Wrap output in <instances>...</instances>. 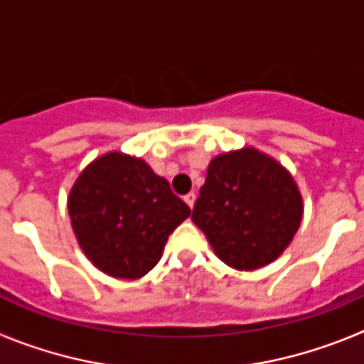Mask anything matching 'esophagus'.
<instances>
[{"mask_svg": "<svg viewBox=\"0 0 364 364\" xmlns=\"http://www.w3.org/2000/svg\"><path fill=\"white\" fill-rule=\"evenodd\" d=\"M184 200H186V204L189 205V208H191L193 210V205H195V200H197V195H195V193H188V195H186L184 197Z\"/></svg>", "mask_w": 364, "mask_h": 364, "instance_id": "esophagus-1", "label": "esophagus"}]
</instances>
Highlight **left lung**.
I'll use <instances>...</instances> for the list:
<instances>
[{
	"instance_id": "left-lung-1",
	"label": "left lung",
	"mask_w": 364,
	"mask_h": 364,
	"mask_svg": "<svg viewBox=\"0 0 364 364\" xmlns=\"http://www.w3.org/2000/svg\"><path fill=\"white\" fill-rule=\"evenodd\" d=\"M301 218L302 197L294 176L253 147L211 160L191 213L218 259L240 272L277 259Z\"/></svg>"
}]
</instances>
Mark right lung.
<instances>
[{
	"mask_svg": "<svg viewBox=\"0 0 364 364\" xmlns=\"http://www.w3.org/2000/svg\"><path fill=\"white\" fill-rule=\"evenodd\" d=\"M69 217L82 252L100 272L140 279L156 266L167 237L191 213L142 159L102 154L76 178Z\"/></svg>",
	"mask_w": 364,
	"mask_h": 364,
	"instance_id": "obj_1",
	"label": "right lung"
}]
</instances>
